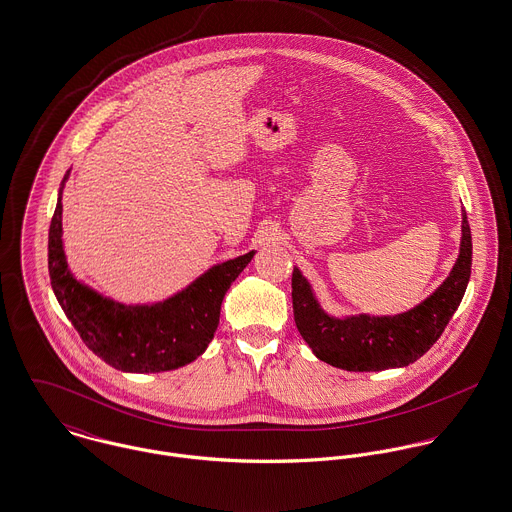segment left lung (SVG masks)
<instances>
[{
	"label": "left lung",
	"mask_w": 512,
	"mask_h": 512,
	"mask_svg": "<svg viewBox=\"0 0 512 512\" xmlns=\"http://www.w3.org/2000/svg\"><path fill=\"white\" fill-rule=\"evenodd\" d=\"M471 275V229L463 212L461 245L450 277L424 302L397 316H328L310 283L292 271L294 322L314 355L345 371H383L420 359L442 336Z\"/></svg>",
	"instance_id": "left-lung-1"
}]
</instances>
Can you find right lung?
Wrapping results in <instances>:
<instances>
[{
  "instance_id": "1",
  "label": "right lung",
  "mask_w": 512,
  "mask_h": 512,
  "mask_svg": "<svg viewBox=\"0 0 512 512\" xmlns=\"http://www.w3.org/2000/svg\"><path fill=\"white\" fill-rule=\"evenodd\" d=\"M64 174L62 184L66 182ZM255 251L212 267L157 304L125 306L78 283L62 249V188L49 229V275L58 304L100 359L127 373H161L192 363L220 324L222 300Z\"/></svg>"
}]
</instances>
